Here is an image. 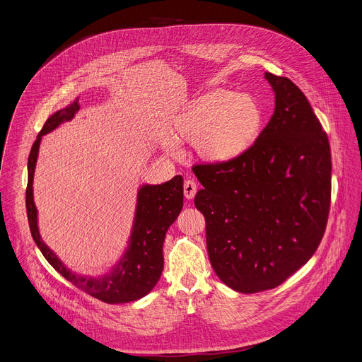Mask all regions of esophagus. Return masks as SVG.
Returning <instances> with one entry per match:
<instances>
[{"label": "esophagus", "mask_w": 362, "mask_h": 362, "mask_svg": "<svg viewBox=\"0 0 362 362\" xmlns=\"http://www.w3.org/2000/svg\"><path fill=\"white\" fill-rule=\"evenodd\" d=\"M197 190V185L193 180H186L183 185V192H185V197L186 199H193Z\"/></svg>", "instance_id": "1"}]
</instances>
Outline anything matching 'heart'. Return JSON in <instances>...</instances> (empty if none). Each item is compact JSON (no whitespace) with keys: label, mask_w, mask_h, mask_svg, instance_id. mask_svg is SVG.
<instances>
[{"label":"heart","mask_w":362,"mask_h":362,"mask_svg":"<svg viewBox=\"0 0 362 362\" xmlns=\"http://www.w3.org/2000/svg\"><path fill=\"white\" fill-rule=\"evenodd\" d=\"M264 115L257 101L247 94L214 90L192 100L175 116L172 139L163 148L177 156V143H194L199 156L214 165L239 159L259 137Z\"/></svg>","instance_id":"1"}]
</instances>
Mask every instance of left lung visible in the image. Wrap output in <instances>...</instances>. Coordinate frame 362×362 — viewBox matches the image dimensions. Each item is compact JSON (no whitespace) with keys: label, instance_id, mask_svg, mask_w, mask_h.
Returning <instances> with one entry per match:
<instances>
[{"label":"left lung","instance_id":"left-lung-1","mask_svg":"<svg viewBox=\"0 0 362 362\" xmlns=\"http://www.w3.org/2000/svg\"><path fill=\"white\" fill-rule=\"evenodd\" d=\"M265 78L275 110L253 146L233 162L193 166L211 265L242 293L276 288L311 259L331 203L327 133L298 86Z\"/></svg>","mask_w":362,"mask_h":362}]
</instances>
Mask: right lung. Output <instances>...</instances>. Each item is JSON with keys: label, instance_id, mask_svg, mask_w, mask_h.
I'll return each mask as SVG.
<instances>
[{"label": "right lung", "instance_id": "obj_1", "mask_svg": "<svg viewBox=\"0 0 362 362\" xmlns=\"http://www.w3.org/2000/svg\"><path fill=\"white\" fill-rule=\"evenodd\" d=\"M80 110L78 97L64 109L51 115L38 133L28 156L27 216L33 239L48 264L86 293L106 303H127L146 296L156 286L163 272V243L166 232L183 208V177L175 176L162 185L143 183L137 189L136 209L127 246L119 261L101 275H81L67 268L57 253L42 240L38 211L34 203V172L42 136L62 123L74 119Z\"/></svg>", "mask_w": 362, "mask_h": 362}]
</instances>
